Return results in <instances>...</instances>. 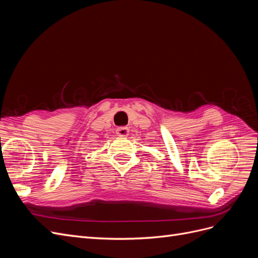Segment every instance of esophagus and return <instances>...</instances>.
<instances>
[{
    "label": "esophagus",
    "mask_w": 258,
    "mask_h": 258,
    "mask_svg": "<svg viewBox=\"0 0 258 258\" xmlns=\"http://www.w3.org/2000/svg\"><path fill=\"white\" fill-rule=\"evenodd\" d=\"M116 135L118 137H127L129 135V128L128 127H119L116 130Z\"/></svg>",
    "instance_id": "esophagus-1"
}]
</instances>
